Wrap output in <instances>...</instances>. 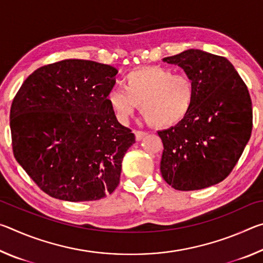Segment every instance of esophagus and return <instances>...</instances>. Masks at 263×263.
<instances>
[{
  "instance_id": "obj_1",
  "label": "esophagus",
  "mask_w": 263,
  "mask_h": 263,
  "mask_svg": "<svg viewBox=\"0 0 263 263\" xmlns=\"http://www.w3.org/2000/svg\"><path fill=\"white\" fill-rule=\"evenodd\" d=\"M135 136H136V139L139 141L141 140L142 138H145L147 136V132H144V131H135Z\"/></svg>"
}]
</instances>
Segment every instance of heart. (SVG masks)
<instances>
[{
    "label": "heart",
    "instance_id": "obj_1",
    "mask_svg": "<svg viewBox=\"0 0 263 263\" xmlns=\"http://www.w3.org/2000/svg\"><path fill=\"white\" fill-rule=\"evenodd\" d=\"M124 88H111L106 95L111 112L119 123L130 121L138 106L145 121L154 127L180 123L191 109L195 84L189 75L173 73L161 66H145L128 73Z\"/></svg>",
    "mask_w": 263,
    "mask_h": 263
}]
</instances>
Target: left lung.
<instances>
[{"label": "left lung", "mask_w": 263, "mask_h": 263, "mask_svg": "<svg viewBox=\"0 0 263 263\" xmlns=\"http://www.w3.org/2000/svg\"><path fill=\"white\" fill-rule=\"evenodd\" d=\"M163 61L183 68L195 84L188 115L159 131L160 171L176 190L204 189L225 180L251 138L252 100L247 86L224 57L186 50Z\"/></svg>", "instance_id": "left-lung-1"}]
</instances>
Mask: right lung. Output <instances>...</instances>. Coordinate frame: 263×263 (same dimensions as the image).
Masks as SVG:
<instances>
[{"instance_id":"1","label":"right lung","mask_w":263,"mask_h":263,"mask_svg":"<svg viewBox=\"0 0 263 263\" xmlns=\"http://www.w3.org/2000/svg\"><path fill=\"white\" fill-rule=\"evenodd\" d=\"M118 70L68 59L30 75L10 109L12 151L44 193L62 201H97L114 193L136 142L111 112L106 95Z\"/></svg>"}]
</instances>
